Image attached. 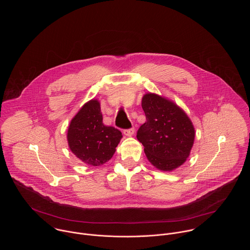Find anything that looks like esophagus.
Wrapping results in <instances>:
<instances>
[{
    "label": "esophagus",
    "mask_w": 250,
    "mask_h": 250,
    "mask_svg": "<svg viewBox=\"0 0 250 250\" xmlns=\"http://www.w3.org/2000/svg\"><path fill=\"white\" fill-rule=\"evenodd\" d=\"M124 135L127 136V137H132L134 134H135V129L134 128H131V129H127V130H124Z\"/></svg>",
    "instance_id": "esophagus-1"
}]
</instances>
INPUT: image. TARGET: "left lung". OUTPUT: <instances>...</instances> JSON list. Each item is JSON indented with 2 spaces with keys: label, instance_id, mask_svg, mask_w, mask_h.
<instances>
[{
  "label": "left lung",
  "instance_id": "8db88e82",
  "mask_svg": "<svg viewBox=\"0 0 250 250\" xmlns=\"http://www.w3.org/2000/svg\"><path fill=\"white\" fill-rule=\"evenodd\" d=\"M146 121L137 134L144 153L157 169L172 171L188 158L193 146L194 126L183 108L156 93H146L142 100Z\"/></svg>",
  "mask_w": 250,
  "mask_h": 250
}]
</instances>
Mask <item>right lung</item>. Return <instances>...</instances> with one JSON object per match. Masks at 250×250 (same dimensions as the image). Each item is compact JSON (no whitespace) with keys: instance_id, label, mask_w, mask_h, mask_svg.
I'll return each mask as SVG.
<instances>
[{"instance_id":"add662e5","label":"right lung","mask_w":250,"mask_h":250,"mask_svg":"<svg viewBox=\"0 0 250 250\" xmlns=\"http://www.w3.org/2000/svg\"><path fill=\"white\" fill-rule=\"evenodd\" d=\"M121 139L119 130L103 123L97 99L89 100L80 108L67 130V142L72 153L91 167H100L109 161Z\"/></svg>"}]
</instances>
